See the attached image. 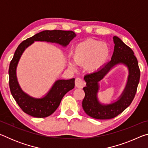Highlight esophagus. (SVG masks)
I'll list each match as a JSON object with an SVG mask.
<instances>
[{
    "label": "esophagus",
    "instance_id": "esophagus-1",
    "mask_svg": "<svg viewBox=\"0 0 148 148\" xmlns=\"http://www.w3.org/2000/svg\"><path fill=\"white\" fill-rule=\"evenodd\" d=\"M75 85L77 88H82L86 85V82L83 79L80 78V77H76L75 80Z\"/></svg>",
    "mask_w": 148,
    "mask_h": 148
}]
</instances>
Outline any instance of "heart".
<instances>
[{"mask_svg":"<svg viewBox=\"0 0 148 148\" xmlns=\"http://www.w3.org/2000/svg\"><path fill=\"white\" fill-rule=\"evenodd\" d=\"M75 63L86 66L90 72H95L101 69L108 61L110 56L108 45L105 42L94 39H87L77 44L72 51ZM72 69L75 64L69 62Z\"/></svg>","mask_w":148,"mask_h":148,"instance_id":"obj_1","label":"heart"}]
</instances>
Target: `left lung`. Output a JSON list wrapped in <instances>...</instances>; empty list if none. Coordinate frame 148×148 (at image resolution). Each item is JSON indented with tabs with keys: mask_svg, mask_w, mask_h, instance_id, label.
<instances>
[{
	"mask_svg": "<svg viewBox=\"0 0 148 148\" xmlns=\"http://www.w3.org/2000/svg\"><path fill=\"white\" fill-rule=\"evenodd\" d=\"M114 49L111 61L93 73L84 76L86 86L84 87L85 97L82 107L89 116L97 119H109L118 116L131 104L136 92L140 72L136 57L131 48L117 36L113 37ZM123 64L128 69L129 76L124 91L116 101L104 105L98 101V82L117 64Z\"/></svg>",
	"mask_w": 148,
	"mask_h": 148,
	"instance_id": "left-lung-1",
	"label": "left lung"
}]
</instances>
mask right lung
Listing matches in <instances>:
<instances>
[{
	"label": "right lung",
	"instance_id": "right-lung-1",
	"mask_svg": "<svg viewBox=\"0 0 148 148\" xmlns=\"http://www.w3.org/2000/svg\"><path fill=\"white\" fill-rule=\"evenodd\" d=\"M76 36L75 32L71 31H43L26 39L17 47L10 64L9 85L12 96L25 113L40 118L51 115L59 106L64 95L74 89L75 79L57 80L49 91L42 98L30 96L21 89L16 75L17 64L24 51L35 41L51 42L66 47Z\"/></svg>",
	"mask_w": 148,
	"mask_h": 148
}]
</instances>
